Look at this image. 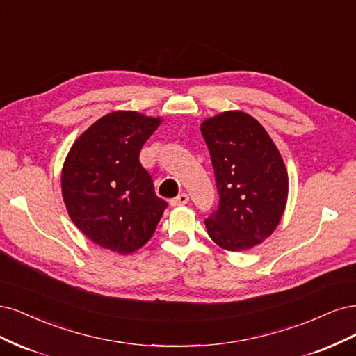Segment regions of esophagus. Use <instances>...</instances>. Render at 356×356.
Wrapping results in <instances>:
<instances>
[{
	"label": "esophagus",
	"instance_id": "obj_1",
	"mask_svg": "<svg viewBox=\"0 0 356 356\" xmlns=\"http://www.w3.org/2000/svg\"><path fill=\"white\" fill-rule=\"evenodd\" d=\"M188 201H189V197L186 193H180L179 197H176L175 200H171V207H180V205H185V204H188Z\"/></svg>",
	"mask_w": 356,
	"mask_h": 356
}]
</instances>
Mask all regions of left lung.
<instances>
[{
	"label": "left lung",
	"mask_w": 356,
	"mask_h": 356,
	"mask_svg": "<svg viewBox=\"0 0 356 356\" xmlns=\"http://www.w3.org/2000/svg\"><path fill=\"white\" fill-rule=\"evenodd\" d=\"M220 195L205 219L209 236L226 251H245L269 238L289 198V173L265 127L243 111L201 122Z\"/></svg>",
	"instance_id": "1"
}]
</instances>
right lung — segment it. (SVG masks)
Wrapping results in <instances>:
<instances>
[{
    "label": "right lung",
    "mask_w": 356,
    "mask_h": 356,
    "mask_svg": "<svg viewBox=\"0 0 356 356\" xmlns=\"http://www.w3.org/2000/svg\"><path fill=\"white\" fill-rule=\"evenodd\" d=\"M161 122V117L113 111L91 124L66 155L60 181L67 214L102 248L134 253L151 239L167 209L139 161Z\"/></svg>",
    "instance_id": "obj_1"
}]
</instances>
